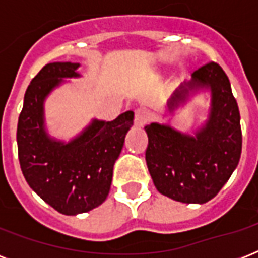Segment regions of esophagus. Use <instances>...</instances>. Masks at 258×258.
Segmentation results:
<instances>
[{
    "label": "esophagus",
    "instance_id": "esophagus-1",
    "mask_svg": "<svg viewBox=\"0 0 258 258\" xmlns=\"http://www.w3.org/2000/svg\"><path fill=\"white\" fill-rule=\"evenodd\" d=\"M151 119V112L146 108H137L135 109V124L139 127H143L146 123H149Z\"/></svg>",
    "mask_w": 258,
    "mask_h": 258
}]
</instances>
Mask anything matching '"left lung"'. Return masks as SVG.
<instances>
[{"label": "left lung", "mask_w": 258, "mask_h": 258, "mask_svg": "<svg viewBox=\"0 0 258 258\" xmlns=\"http://www.w3.org/2000/svg\"><path fill=\"white\" fill-rule=\"evenodd\" d=\"M200 89L210 91L208 120L196 135L151 123L146 162L161 194L183 204H205L218 194L236 170L242 149L240 111L228 76L217 62L201 67L167 103L170 112Z\"/></svg>", "instance_id": "left-lung-1"}]
</instances>
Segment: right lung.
<instances>
[{"label":"right lung","mask_w":258,"mask_h":258,"mask_svg":"<svg viewBox=\"0 0 258 258\" xmlns=\"http://www.w3.org/2000/svg\"><path fill=\"white\" fill-rule=\"evenodd\" d=\"M79 62H49L30 82L18 117V161L26 182L40 198L66 216L97 208L108 196L113 165L134 124L127 111L112 121L93 119L68 143L45 130L44 101L62 79L79 78Z\"/></svg>","instance_id":"add662e5"}]
</instances>
